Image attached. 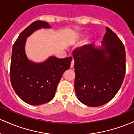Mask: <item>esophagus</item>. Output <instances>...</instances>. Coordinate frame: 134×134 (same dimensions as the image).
I'll return each mask as SVG.
<instances>
[{"label":"esophagus","instance_id":"obj_1","mask_svg":"<svg viewBox=\"0 0 134 134\" xmlns=\"http://www.w3.org/2000/svg\"><path fill=\"white\" fill-rule=\"evenodd\" d=\"M74 59H72L71 64H70V67L72 68V67H74Z\"/></svg>","mask_w":134,"mask_h":134}]
</instances>
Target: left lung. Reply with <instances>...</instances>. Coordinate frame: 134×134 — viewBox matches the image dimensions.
I'll list each match as a JSON object with an SVG mask.
<instances>
[{"label":"left lung","mask_w":134,"mask_h":134,"mask_svg":"<svg viewBox=\"0 0 134 134\" xmlns=\"http://www.w3.org/2000/svg\"><path fill=\"white\" fill-rule=\"evenodd\" d=\"M106 30L100 47L86 44L72 53L77 98L89 107H99L111 100L125 74L124 44L109 27Z\"/></svg>","instance_id":"8db88e82"}]
</instances>
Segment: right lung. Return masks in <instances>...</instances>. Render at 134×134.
Returning a JSON list of instances; mask_svg holds the SVG:
<instances>
[{
  "label": "right lung",
  "mask_w": 134,
  "mask_h": 134,
  "mask_svg": "<svg viewBox=\"0 0 134 134\" xmlns=\"http://www.w3.org/2000/svg\"><path fill=\"white\" fill-rule=\"evenodd\" d=\"M47 22L36 21L27 26L14 44L10 62L12 86L23 101L31 105L49 102L54 98L62 74L70 68L71 57L58 58L50 57L41 63L28 59L25 52L27 38L41 28H50Z\"/></svg>",
  "instance_id": "obj_1"
}]
</instances>
